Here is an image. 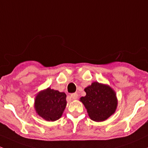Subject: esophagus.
<instances>
[{
	"label": "esophagus",
	"instance_id": "obj_1",
	"mask_svg": "<svg viewBox=\"0 0 148 148\" xmlns=\"http://www.w3.org/2000/svg\"><path fill=\"white\" fill-rule=\"evenodd\" d=\"M71 98L72 99H74V100H75V99H77V98H78V94H76V93H74V94H71Z\"/></svg>",
	"mask_w": 148,
	"mask_h": 148
}]
</instances>
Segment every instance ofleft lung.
I'll use <instances>...</instances> for the list:
<instances>
[{"label": "left lung", "instance_id": "1", "mask_svg": "<svg viewBox=\"0 0 148 148\" xmlns=\"http://www.w3.org/2000/svg\"><path fill=\"white\" fill-rule=\"evenodd\" d=\"M86 95L80 99L88 116L94 121H103L116 111L117 99L115 91L107 85L94 82L84 89Z\"/></svg>", "mask_w": 148, "mask_h": 148}]
</instances>
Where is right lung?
I'll list each match as a JSON object with an SVG mask.
<instances>
[{
  "label": "right lung",
  "mask_w": 148,
  "mask_h": 148,
  "mask_svg": "<svg viewBox=\"0 0 148 148\" xmlns=\"http://www.w3.org/2000/svg\"><path fill=\"white\" fill-rule=\"evenodd\" d=\"M66 95L50 88L40 91L35 98L37 114L46 121H57L62 116L66 105Z\"/></svg>",
  "instance_id": "1"
}]
</instances>
